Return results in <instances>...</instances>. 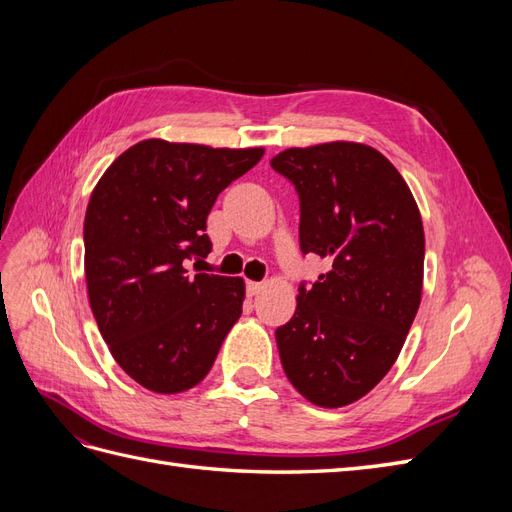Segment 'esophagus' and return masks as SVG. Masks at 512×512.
Instances as JSON below:
<instances>
[{
	"label": "esophagus",
	"instance_id": "34e87169",
	"mask_svg": "<svg viewBox=\"0 0 512 512\" xmlns=\"http://www.w3.org/2000/svg\"><path fill=\"white\" fill-rule=\"evenodd\" d=\"M262 288H265V284H262V282H247V294H250V297H256V294H260Z\"/></svg>",
	"mask_w": 512,
	"mask_h": 512
}]
</instances>
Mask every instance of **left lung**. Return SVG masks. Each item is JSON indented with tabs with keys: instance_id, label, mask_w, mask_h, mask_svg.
I'll return each mask as SVG.
<instances>
[{
	"instance_id": "8db88e82",
	"label": "left lung",
	"mask_w": 512,
	"mask_h": 512,
	"mask_svg": "<svg viewBox=\"0 0 512 512\" xmlns=\"http://www.w3.org/2000/svg\"><path fill=\"white\" fill-rule=\"evenodd\" d=\"M301 198V252L331 271L297 294L275 331L282 367L307 401L342 408L389 374L421 305L425 232L399 170L350 141L290 147L271 160Z\"/></svg>"
}]
</instances>
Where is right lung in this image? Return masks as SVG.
<instances>
[{
  "label": "right lung",
  "mask_w": 512,
  "mask_h": 512,
  "mask_svg": "<svg viewBox=\"0 0 512 512\" xmlns=\"http://www.w3.org/2000/svg\"><path fill=\"white\" fill-rule=\"evenodd\" d=\"M265 156L147 138L104 170L85 213L89 305L113 359L153 393L203 380L241 316L243 277L192 275L218 194Z\"/></svg>",
  "instance_id": "1"
}]
</instances>
